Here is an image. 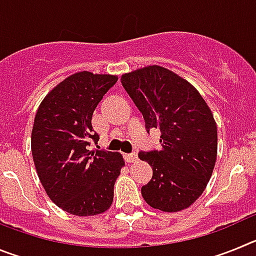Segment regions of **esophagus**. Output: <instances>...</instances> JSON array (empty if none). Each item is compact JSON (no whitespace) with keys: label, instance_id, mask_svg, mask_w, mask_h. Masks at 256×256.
<instances>
[{"label":"esophagus","instance_id":"esophagus-1","mask_svg":"<svg viewBox=\"0 0 256 256\" xmlns=\"http://www.w3.org/2000/svg\"><path fill=\"white\" fill-rule=\"evenodd\" d=\"M126 160L128 162H134L136 160H137V154H136V152L126 154Z\"/></svg>","mask_w":256,"mask_h":256}]
</instances>
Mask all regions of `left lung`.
Returning <instances> with one entry per match:
<instances>
[{
  "mask_svg": "<svg viewBox=\"0 0 256 256\" xmlns=\"http://www.w3.org/2000/svg\"><path fill=\"white\" fill-rule=\"evenodd\" d=\"M122 84L148 132H162V150L138 154L152 168L142 198L162 212L186 209L204 192L216 165L218 133L209 106L186 79L159 65L124 74Z\"/></svg>",
  "mask_w": 256,
  "mask_h": 256,
  "instance_id": "left-lung-1",
  "label": "left lung"
}]
</instances>
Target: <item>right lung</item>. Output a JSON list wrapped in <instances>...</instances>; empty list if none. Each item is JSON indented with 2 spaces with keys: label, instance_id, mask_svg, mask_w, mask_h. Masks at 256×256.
I'll list each match as a JSON object with an SVG mask.
<instances>
[{
  "label": "right lung",
  "instance_id": "right-lung-1",
  "mask_svg": "<svg viewBox=\"0 0 256 256\" xmlns=\"http://www.w3.org/2000/svg\"><path fill=\"white\" fill-rule=\"evenodd\" d=\"M116 80L110 74H73L44 97L36 114V170L48 198L73 216H96L112 204L123 156L90 146L100 138L92 128L94 108Z\"/></svg>",
  "mask_w": 256,
  "mask_h": 256
}]
</instances>
